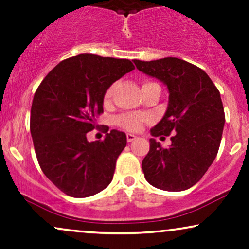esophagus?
Listing matches in <instances>:
<instances>
[{"label": "esophagus", "mask_w": 249, "mask_h": 249, "mask_svg": "<svg viewBox=\"0 0 249 249\" xmlns=\"http://www.w3.org/2000/svg\"><path fill=\"white\" fill-rule=\"evenodd\" d=\"M134 140H136V136L134 134H127V141L128 142H133Z\"/></svg>", "instance_id": "1"}]
</instances>
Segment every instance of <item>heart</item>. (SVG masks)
Returning <instances> with one entry per match:
<instances>
[{"label": "heart", "mask_w": 249, "mask_h": 249, "mask_svg": "<svg viewBox=\"0 0 249 249\" xmlns=\"http://www.w3.org/2000/svg\"><path fill=\"white\" fill-rule=\"evenodd\" d=\"M148 84H153V83L147 81V83L143 84V86ZM115 89H116V84H112L106 89V92H105V95H104L105 105H109L110 102H112ZM115 121H116V124H118L119 127H121L122 129L128 130V131H140L142 129L143 124L149 121V119L147 115H143V114L124 113V114H121V115H119Z\"/></svg>", "instance_id": "1"}]
</instances>
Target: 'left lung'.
<instances>
[{
  "label": "left lung",
  "mask_w": 249,
  "mask_h": 249,
  "mask_svg": "<svg viewBox=\"0 0 249 249\" xmlns=\"http://www.w3.org/2000/svg\"><path fill=\"white\" fill-rule=\"evenodd\" d=\"M134 63L169 89L168 109L150 131L160 139L171 135V145L162 148L150 139L142 160L145 179L165 191L188 190L199 182L218 154L225 124L220 93L205 71L179 58Z\"/></svg>",
  "instance_id": "8db88e82"
}]
</instances>
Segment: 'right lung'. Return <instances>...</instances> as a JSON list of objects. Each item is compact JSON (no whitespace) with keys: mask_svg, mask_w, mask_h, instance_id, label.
Here are the masks:
<instances>
[{"mask_svg":"<svg viewBox=\"0 0 249 249\" xmlns=\"http://www.w3.org/2000/svg\"><path fill=\"white\" fill-rule=\"evenodd\" d=\"M134 69L129 59L83 53L60 61L38 86L30 114L35 153L44 175L65 195L89 197L112 182L127 136L113 129L89 142L86 135L104 113L106 89Z\"/></svg>","mask_w":249,"mask_h":249,"instance_id":"1","label":"right lung"}]
</instances>
